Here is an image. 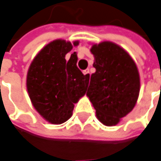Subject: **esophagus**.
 I'll list each match as a JSON object with an SVG mask.
<instances>
[{
	"label": "esophagus",
	"mask_w": 161,
	"mask_h": 161,
	"mask_svg": "<svg viewBox=\"0 0 161 161\" xmlns=\"http://www.w3.org/2000/svg\"><path fill=\"white\" fill-rule=\"evenodd\" d=\"M83 74L85 75H86V76H88V75H89V69L83 70Z\"/></svg>",
	"instance_id": "1"
}]
</instances>
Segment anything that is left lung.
I'll list each match as a JSON object with an SVG mask.
<instances>
[{
  "label": "left lung",
  "instance_id": "obj_1",
  "mask_svg": "<svg viewBox=\"0 0 161 161\" xmlns=\"http://www.w3.org/2000/svg\"><path fill=\"white\" fill-rule=\"evenodd\" d=\"M95 72L86 92L98 120L107 126L119 124L135 108L140 92V74L124 48L109 41L92 43Z\"/></svg>",
  "mask_w": 161,
  "mask_h": 161
}]
</instances>
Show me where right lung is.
Returning a JSON list of instances; mask_svg holds the SVG:
<instances>
[{"label":"right lung","instance_id":"1","mask_svg":"<svg viewBox=\"0 0 161 161\" xmlns=\"http://www.w3.org/2000/svg\"><path fill=\"white\" fill-rule=\"evenodd\" d=\"M79 41L56 39L42 47L32 60L26 74L31 103L45 121L60 125L71 118L75 103L86 93L90 75L76 67V53L66 55Z\"/></svg>","mask_w":161,"mask_h":161}]
</instances>
